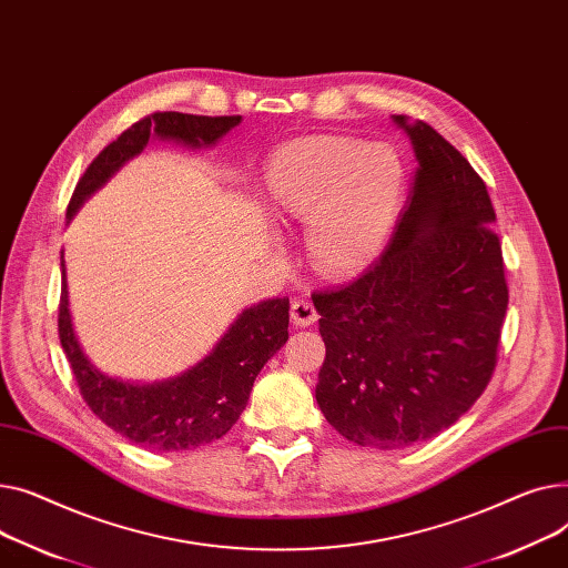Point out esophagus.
<instances>
[{
  "label": "esophagus",
  "mask_w": 568,
  "mask_h": 568,
  "mask_svg": "<svg viewBox=\"0 0 568 568\" xmlns=\"http://www.w3.org/2000/svg\"><path fill=\"white\" fill-rule=\"evenodd\" d=\"M291 321L293 325L297 327H307V325H314L318 321V312L314 307L312 300L307 295L303 297H295L293 305H291Z\"/></svg>",
  "instance_id": "34e87169"
}]
</instances>
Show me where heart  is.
Listing matches in <instances>:
<instances>
[{
	"mask_svg": "<svg viewBox=\"0 0 568 568\" xmlns=\"http://www.w3.org/2000/svg\"><path fill=\"white\" fill-rule=\"evenodd\" d=\"M265 199L307 222V252L327 275H351L387 245L404 204L406 170L387 144L310 138L280 146L263 170Z\"/></svg>",
	"mask_w": 568,
	"mask_h": 568,
	"instance_id": "heart-1",
	"label": "heart"
}]
</instances>
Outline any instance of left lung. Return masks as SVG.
<instances>
[{
  "label": "left lung",
  "instance_id": "8db88e82",
  "mask_svg": "<svg viewBox=\"0 0 568 568\" xmlns=\"http://www.w3.org/2000/svg\"><path fill=\"white\" fill-rule=\"evenodd\" d=\"M392 119L417 158L394 236L353 284L312 295L325 342L318 408L376 449L424 443L473 408L509 305L486 183L428 123Z\"/></svg>",
  "mask_w": 568,
  "mask_h": 568
}]
</instances>
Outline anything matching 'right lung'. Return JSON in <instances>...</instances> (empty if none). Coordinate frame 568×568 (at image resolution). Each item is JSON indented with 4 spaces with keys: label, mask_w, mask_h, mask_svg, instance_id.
I'll return each mask as SVG.
<instances>
[{
    "label": "right lung",
    "mask_w": 568,
    "mask_h": 568,
    "mask_svg": "<svg viewBox=\"0 0 568 568\" xmlns=\"http://www.w3.org/2000/svg\"><path fill=\"white\" fill-rule=\"evenodd\" d=\"M239 123L241 116H196L181 112L144 116L121 132L87 166L65 217L73 220L87 199L103 187L130 158L140 155L151 138L202 149L220 142ZM59 339L71 362L80 394L100 422L140 447L185 452L215 443L239 422L263 364L288 339V297L263 300L247 307L229 325L215 348L181 376L146 385L125 383L95 369L75 337L61 252Z\"/></svg>",
    "instance_id": "add662e5"
}]
</instances>
